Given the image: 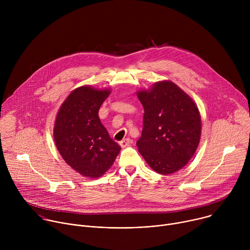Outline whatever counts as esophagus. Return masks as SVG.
Wrapping results in <instances>:
<instances>
[{
	"instance_id": "34e87169",
	"label": "esophagus",
	"mask_w": 250,
	"mask_h": 250,
	"mask_svg": "<svg viewBox=\"0 0 250 250\" xmlns=\"http://www.w3.org/2000/svg\"><path fill=\"white\" fill-rule=\"evenodd\" d=\"M130 139L128 138V137H126V138H125V139H123L122 141H120V146H122V147H125V146H127L129 144H130Z\"/></svg>"
}]
</instances>
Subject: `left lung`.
Returning <instances> with one entry per match:
<instances>
[{
    "label": "left lung",
    "instance_id": "left-lung-1",
    "mask_svg": "<svg viewBox=\"0 0 250 250\" xmlns=\"http://www.w3.org/2000/svg\"><path fill=\"white\" fill-rule=\"evenodd\" d=\"M144 105L138 151L157 173L172 174L192 158L201 137V117L193 100L172 82L137 93Z\"/></svg>",
    "mask_w": 250,
    "mask_h": 250
}]
</instances>
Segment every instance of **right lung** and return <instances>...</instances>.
<instances>
[{"instance_id":"obj_1","label":"right lung","mask_w":250,"mask_h":250,"mask_svg":"<svg viewBox=\"0 0 250 250\" xmlns=\"http://www.w3.org/2000/svg\"><path fill=\"white\" fill-rule=\"evenodd\" d=\"M109 95L108 90L80 87L62 104L55 121L54 140L59 153L86 177L104 174L121 150L99 118L101 105Z\"/></svg>"}]
</instances>
